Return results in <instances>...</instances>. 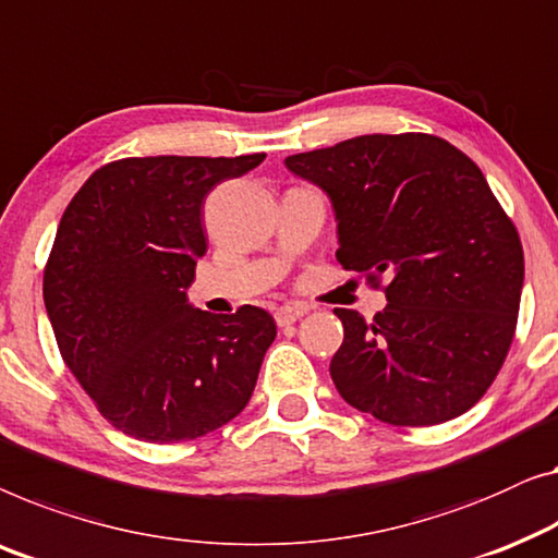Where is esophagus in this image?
Segmentation results:
<instances>
[{"mask_svg": "<svg viewBox=\"0 0 558 558\" xmlns=\"http://www.w3.org/2000/svg\"><path fill=\"white\" fill-rule=\"evenodd\" d=\"M306 314V306L302 304H287V306H279L277 312H274V319H277L279 327H287V325H294L296 319H302Z\"/></svg>", "mask_w": 558, "mask_h": 558, "instance_id": "34e87169", "label": "esophagus"}]
</instances>
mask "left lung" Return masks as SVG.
Wrapping results in <instances>:
<instances>
[{
    "mask_svg": "<svg viewBox=\"0 0 558 558\" xmlns=\"http://www.w3.org/2000/svg\"><path fill=\"white\" fill-rule=\"evenodd\" d=\"M284 166L327 193L337 259L387 277L385 310H335L339 395L390 425H438L478 402L515 332L523 248L465 153L425 133L360 135Z\"/></svg>",
    "mask_w": 558,
    "mask_h": 558,
    "instance_id": "left-lung-1",
    "label": "left lung"
}]
</instances>
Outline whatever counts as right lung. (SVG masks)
<instances>
[{
	"mask_svg": "<svg viewBox=\"0 0 558 558\" xmlns=\"http://www.w3.org/2000/svg\"><path fill=\"white\" fill-rule=\"evenodd\" d=\"M264 158H123L95 171L64 208L45 310L64 365L125 435L201 438L252 398L274 317L252 304L204 312L185 289L206 254L208 191Z\"/></svg>",
	"mask_w": 558,
	"mask_h": 558,
	"instance_id": "add662e5",
	"label": "right lung"
}]
</instances>
